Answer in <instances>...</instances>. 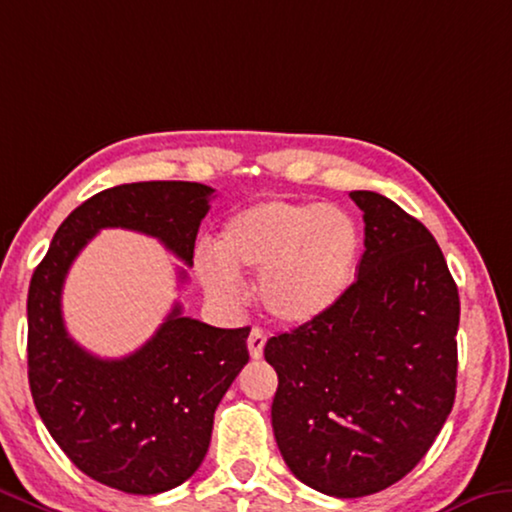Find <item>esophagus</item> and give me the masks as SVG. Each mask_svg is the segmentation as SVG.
I'll list each match as a JSON object with an SVG mask.
<instances>
[{
  "instance_id": "obj_1",
  "label": "esophagus",
  "mask_w": 512,
  "mask_h": 512,
  "mask_svg": "<svg viewBox=\"0 0 512 512\" xmlns=\"http://www.w3.org/2000/svg\"><path fill=\"white\" fill-rule=\"evenodd\" d=\"M264 344H266V332L262 328H253L250 330V337H248V351H250V358L259 360L264 353Z\"/></svg>"
}]
</instances>
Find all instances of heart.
Here are the masks:
<instances>
[{
	"label": "heart",
	"instance_id": "b5f03b06",
	"mask_svg": "<svg viewBox=\"0 0 512 512\" xmlns=\"http://www.w3.org/2000/svg\"><path fill=\"white\" fill-rule=\"evenodd\" d=\"M362 250L355 216L335 202L266 198L227 218L214 259H200L209 296L237 303L239 280L257 273L259 303L280 323H307L330 312L353 285Z\"/></svg>",
	"mask_w": 512,
	"mask_h": 512
}]
</instances>
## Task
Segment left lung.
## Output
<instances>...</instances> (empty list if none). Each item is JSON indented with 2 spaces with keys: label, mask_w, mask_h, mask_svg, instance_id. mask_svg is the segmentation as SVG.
Returning <instances> with one entry per match:
<instances>
[{
  "label": "left lung",
  "mask_w": 512,
  "mask_h": 512,
  "mask_svg": "<svg viewBox=\"0 0 512 512\" xmlns=\"http://www.w3.org/2000/svg\"><path fill=\"white\" fill-rule=\"evenodd\" d=\"M364 212L358 280L319 319L264 346L278 373L273 433L298 481L339 499L394 485L456 399L460 298L431 232L385 196Z\"/></svg>",
  "instance_id": "obj_1"
}]
</instances>
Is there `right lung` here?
<instances>
[{"label":"right lung","instance_id":"obj_1","mask_svg":"<svg viewBox=\"0 0 512 512\" xmlns=\"http://www.w3.org/2000/svg\"><path fill=\"white\" fill-rule=\"evenodd\" d=\"M212 196V186L198 182H134L95 193L61 223L31 278L27 360L38 415L81 472L120 492L159 494L193 476L218 403L248 362L250 328L207 326L175 305L139 351L102 360L68 335L63 282L104 227L148 234L193 266Z\"/></svg>","mask_w":512,"mask_h":512}]
</instances>
